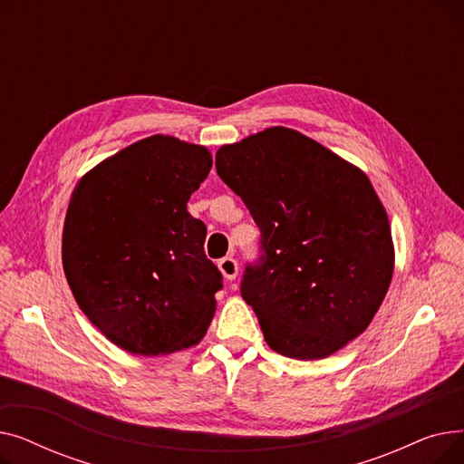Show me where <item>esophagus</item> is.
Segmentation results:
<instances>
[{
    "instance_id": "34e87169",
    "label": "esophagus",
    "mask_w": 464,
    "mask_h": 464,
    "mask_svg": "<svg viewBox=\"0 0 464 464\" xmlns=\"http://www.w3.org/2000/svg\"><path fill=\"white\" fill-rule=\"evenodd\" d=\"M218 269L224 275L226 280H235L238 275V263L233 257H224V259H219Z\"/></svg>"
}]
</instances>
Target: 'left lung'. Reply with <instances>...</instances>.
Listing matches in <instances>:
<instances>
[{"label":"left lung","mask_w":464,"mask_h":464,"mask_svg":"<svg viewBox=\"0 0 464 464\" xmlns=\"http://www.w3.org/2000/svg\"><path fill=\"white\" fill-rule=\"evenodd\" d=\"M216 170L261 229L263 261L240 291L265 343L301 361L343 350L371 325L395 269L392 226L369 177L284 126L224 144Z\"/></svg>","instance_id":"1"}]
</instances>
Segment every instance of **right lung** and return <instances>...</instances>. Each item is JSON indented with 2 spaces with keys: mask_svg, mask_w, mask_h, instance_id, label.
Instances as JSON below:
<instances>
[{
  "mask_svg": "<svg viewBox=\"0 0 464 464\" xmlns=\"http://www.w3.org/2000/svg\"><path fill=\"white\" fill-rule=\"evenodd\" d=\"M210 167L207 146L152 135L72 189L62 235L67 284L86 318L128 353L191 348L214 318L222 275L205 256V224L188 212Z\"/></svg>",
  "mask_w": 464,
  "mask_h": 464,
  "instance_id": "add662e5",
  "label": "right lung"
}]
</instances>
